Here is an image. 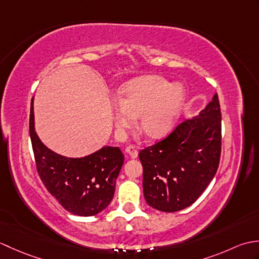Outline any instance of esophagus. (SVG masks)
<instances>
[{
    "mask_svg": "<svg viewBox=\"0 0 259 259\" xmlns=\"http://www.w3.org/2000/svg\"><path fill=\"white\" fill-rule=\"evenodd\" d=\"M125 151L129 153V156L131 158H137L138 157V150H137V148L135 146H128L125 148Z\"/></svg>",
    "mask_w": 259,
    "mask_h": 259,
    "instance_id": "1",
    "label": "esophagus"
}]
</instances>
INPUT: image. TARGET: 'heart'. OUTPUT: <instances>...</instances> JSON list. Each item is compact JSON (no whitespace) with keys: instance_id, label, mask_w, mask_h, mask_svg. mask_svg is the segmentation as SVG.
<instances>
[{"instance_id":"heart-1","label":"heart","mask_w":259,"mask_h":259,"mask_svg":"<svg viewBox=\"0 0 259 259\" xmlns=\"http://www.w3.org/2000/svg\"><path fill=\"white\" fill-rule=\"evenodd\" d=\"M186 92L162 76H148L123 88L118 103L112 107L113 121L119 134L129 129L139 118L138 129L149 138L168 134L183 110Z\"/></svg>"}]
</instances>
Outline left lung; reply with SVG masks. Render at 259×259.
<instances>
[{
    "label": "left lung",
    "instance_id": "left-lung-1",
    "mask_svg": "<svg viewBox=\"0 0 259 259\" xmlns=\"http://www.w3.org/2000/svg\"><path fill=\"white\" fill-rule=\"evenodd\" d=\"M221 153L222 112L214 93L198 117L180 122L166 138L139 152L148 205L164 212L190 206L216 175Z\"/></svg>",
    "mask_w": 259,
    "mask_h": 259
}]
</instances>
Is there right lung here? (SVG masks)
I'll use <instances>...</instances> for the list:
<instances>
[{
	"instance_id": "add662e5",
	"label": "right lung",
	"mask_w": 259,
	"mask_h": 259,
	"mask_svg": "<svg viewBox=\"0 0 259 259\" xmlns=\"http://www.w3.org/2000/svg\"><path fill=\"white\" fill-rule=\"evenodd\" d=\"M30 137L37 174L48 191L69 212L93 216L111 202L124 157L119 147H103L83 158H67L49 149L34 131L33 99Z\"/></svg>"
}]
</instances>
